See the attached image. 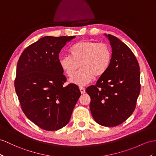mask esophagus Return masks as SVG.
Instances as JSON below:
<instances>
[{"mask_svg":"<svg viewBox=\"0 0 156 156\" xmlns=\"http://www.w3.org/2000/svg\"><path fill=\"white\" fill-rule=\"evenodd\" d=\"M80 92L82 94H85V92H86V90L83 87H82V86L80 87Z\"/></svg>","mask_w":156,"mask_h":156,"instance_id":"obj_1","label":"esophagus"}]
</instances>
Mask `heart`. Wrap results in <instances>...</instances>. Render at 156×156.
Segmentation results:
<instances>
[{"label":"heart","instance_id":"1","mask_svg":"<svg viewBox=\"0 0 156 156\" xmlns=\"http://www.w3.org/2000/svg\"><path fill=\"white\" fill-rule=\"evenodd\" d=\"M70 56L59 58V66L68 77L71 78L79 65L81 69L70 81L77 85H85L95 78L104 75L112 61L113 52L106 43L80 41L75 43L69 50Z\"/></svg>","mask_w":156,"mask_h":156}]
</instances>
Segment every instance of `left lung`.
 <instances>
[{
	"label": "left lung",
	"mask_w": 156,
	"mask_h": 156,
	"mask_svg": "<svg viewBox=\"0 0 156 156\" xmlns=\"http://www.w3.org/2000/svg\"><path fill=\"white\" fill-rule=\"evenodd\" d=\"M107 37L112 47L111 66L86 91L91 98L90 108L95 122L113 127L133 114L141 86L139 64L133 51L117 37L110 34Z\"/></svg>",
	"instance_id": "obj_1"
}]
</instances>
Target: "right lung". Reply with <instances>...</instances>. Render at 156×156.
Segmentation results:
<instances>
[{
  "label": "right lung",
  "mask_w": 156,
  "mask_h": 156,
  "mask_svg": "<svg viewBox=\"0 0 156 156\" xmlns=\"http://www.w3.org/2000/svg\"><path fill=\"white\" fill-rule=\"evenodd\" d=\"M75 36L40 38L27 47L19 58L14 87L22 109L41 129L57 130L69 123L81 93L66 82L58 54Z\"/></svg>",
  "instance_id": "add662e5"
}]
</instances>
